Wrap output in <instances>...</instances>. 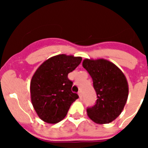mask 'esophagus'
I'll use <instances>...</instances> for the list:
<instances>
[{
	"label": "esophagus",
	"mask_w": 148,
	"mask_h": 148,
	"mask_svg": "<svg viewBox=\"0 0 148 148\" xmlns=\"http://www.w3.org/2000/svg\"><path fill=\"white\" fill-rule=\"evenodd\" d=\"M78 95H79V98H80V99H82V92H81V91H78Z\"/></svg>",
	"instance_id": "esophagus-1"
}]
</instances>
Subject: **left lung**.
Returning a JSON list of instances; mask_svg holds the SVG:
<instances>
[{
	"label": "left lung",
	"mask_w": 148,
	"mask_h": 148,
	"mask_svg": "<svg viewBox=\"0 0 148 148\" xmlns=\"http://www.w3.org/2000/svg\"><path fill=\"white\" fill-rule=\"evenodd\" d=\"M84 68L90 75L97 94L94 106L87 109L89 118L96 124L114 121L122 112L128 97V84L119 68L103 59H84Z\"/></svg>",
	"instance_id": "left-lung-1"
}]
</instances>
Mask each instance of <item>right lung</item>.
Segmentation results:
<instances>
[{"instance_id": "right-lung-1", "label": "right lung", "mask_w": 148, "mask_h": 148, "mask_svg": "<svg viewBox=\"0 0 148 148\" xmlns=\"http://www.w3.org/2000/svg\"><path fill=\"white\" fill-rule=\"evenodd\" d=\"M82 57L64 54L51 57L34 73L30 82L31 101L39 118L56 124L65 118L70 106L77 99L72 92L73 82L68 78L80 64Z\"/></svg>"}]
</instances>
